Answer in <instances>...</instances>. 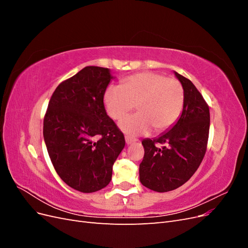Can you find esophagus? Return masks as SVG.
Wrapping results in <instances>:
<instances>
[{
    "mask_svg": "<svg viewBox=\"0 0 248 248\" xmlns=\"http://www.w3.org/2000/svg\"><path fill=\"white\" fill-rule=\"evenodd\" d=\"M125 140H126V144H127V145H130V144H132V142H136L138 140L126 136V137H125Z\"/></svg>",
    "mask_w": 248,
    "mask_h": 248,
    "instance_id": "obj_1",
    "label": "esophagus"
}]
</instances>
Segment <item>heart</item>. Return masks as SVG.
I'll list each match as a JSON object with an SVG mask.
<instances>
[{"label":"heart","mask_w":248,"mask_h":248,"mask_svg":"<svg viewBox=\"0 0 248 248\" xmlns=\"http://www.w3.org/2000/svg\"><path fill=\"white\" fill-rule=\"evenodd\" d=\"M108 115L119 120L136 107L139 114L119 122V128L128 136L151 130L164 131L174 125L183 109L184 91L175 78L162 74L142 72L126 78L123 86H110L104 94Z\"/></svg>","instance_id":"1"}]
</instances>
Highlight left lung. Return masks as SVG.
Masks as SVG:
<instances>
[{"label":"left lung","mask_w":248,"mask_h":248,"mask_svg":"<svg viewBox=\"0 0 248 248\" xmlns=\"http://www.w3.org/2000/svg\"><path fill=\"white\" fill-rule=\"evenodd\" d=\"M184 91L182 114L158 138L145 139L140 181L147 188L167 192L182 186L204 158L209 137V107L192 82L174 71ZM162 145L157 147L156 144Z\"/></svg>","instance_id":"1"}]
</instances>
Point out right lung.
<instances>
[{
  "mask_svg": "<svg viewBox=\"0 0 248 248\" xmlns=\"http://www.w3.org/2000/svg\"><path fill=\"white\" fill-rule=\"evenodd\" d=\"M112 78L108 68L85 67L57 87L44 117L43 138L52 166L80 192L98 191L110 182L112 166L125 146L123 133L104 108Z\"/></svg>",
  "mask_w": 248,
  "mask_h": 248,
  "instance_id": "1",
  "label": "right lung"
}]
</instances>
